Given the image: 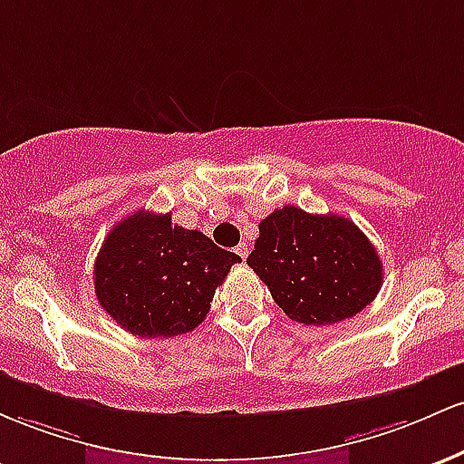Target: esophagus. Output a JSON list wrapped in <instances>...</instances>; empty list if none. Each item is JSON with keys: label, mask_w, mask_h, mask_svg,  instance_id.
Wrapping results in <instances>:
<instances>
[{"label": "esophagus", "mask_w": 464, "mask_h": 464, "mask_svg": "<svg viewBox=\"0 0 464 464\" xmlns=\"http://www.w3.org/2000/svg\"><path fill=\"white\" fill-rule=\"evenodd\" d=\"M237 254H238V256H241L243 260H246V258H247L249 249H247V246H246V243H241V246H238V247H237Z\"/></svg>", "instance_id": "esophagus-1"}]
</instances>
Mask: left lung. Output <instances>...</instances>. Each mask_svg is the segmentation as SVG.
<instances>
[{
  "label": "left lung",
  "instance_id": "left-lung-1",
  "mask_svg": "<svg viewBox=\"0 0 464 464\" xmlns=\"http://www.w3.org/2000/svg\"><path fill=\"white\" fill-rule=\"evenodd\" d=\"M291 320L326 326L366 309L383 285L377 249L353 221L276 208L247 258Z\"/></svg>",
  "mask_w": 464,
  "mask_h": 464
}]
</instances>
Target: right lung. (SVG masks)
<instances>
[{
	"mask_svg": "<svg viewBox=\"0 0 464 464\" xmlns=\"http://www.w3.org/2000/svg\"><path fill=\"white\" fill-rule=\"evenodd\" d=\"M241 256L170 215L138 210L109 230L93 289L109 317L140 337H175L206 320L215 289Z\"/></svg>",
	"mask_w": 464,
	"mask_h": 464,
	"instance_id": "1",
	"label": "right lung"
}]
</instances>
